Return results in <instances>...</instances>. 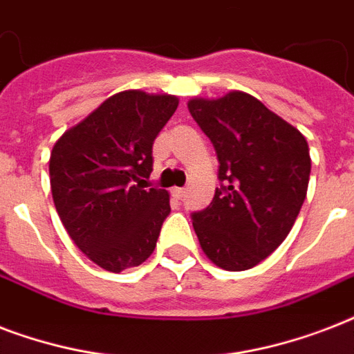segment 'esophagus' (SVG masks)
<instances>
[{"instance_id":"34e87169","label":"esophagus","mask_w":354,"mask_h":354,"mask_svg":"<svg viewBox=\"0 0 354 354\" xmlns=\"http://www.w3.org/2000/svg\"><path fill=\"white\" fill-rule=\"evenodd\" d=\"M172 193V196H174V198L176 200H182L183 196H185V189H182V187H174L171 191Z\"/></svg>"}]
</instances>
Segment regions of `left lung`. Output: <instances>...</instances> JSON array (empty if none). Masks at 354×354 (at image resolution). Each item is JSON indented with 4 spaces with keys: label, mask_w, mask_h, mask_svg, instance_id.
Returning a JSON list of instances; mask_svg holds the SVG:
<instances>
[{
    "label": "left lung",
    "mask_w": 354,
    "mask_h": 354,
    "mask_svg": "<svg viewBox=\"0 0 354 354\" xmlns=\"http://www.w3.org/2000/svg\"><path fill=\"white\" fill-rule=\"evenodd\" d=\"M187 106L215 147L224 182L211 205L193 215L194 233L218 268H253L285 241L299 215L310 176L307 139L244 91L194 97Z\"/></svg>",
    "instance_id": "8db88e82"
}]
</instances>
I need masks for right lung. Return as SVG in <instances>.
<instances>
[{"label": "right lung", "mask_w": 354, "mask_h": 354, "mask_svg": "<svg viewBox=\"0 0 354 354\" xmlns=\"http://www.w3.org/2000/svg\"><path fill=\"white\" fill-rule=\"evenodd\" d=\"M176 95L119 91L58 138L49 158L53 202L71 241L119 274L152 255L167 215L165 189H145L152 143Z\"/></svg>", "instance_id": "right-lung-1"}]
</instances>
